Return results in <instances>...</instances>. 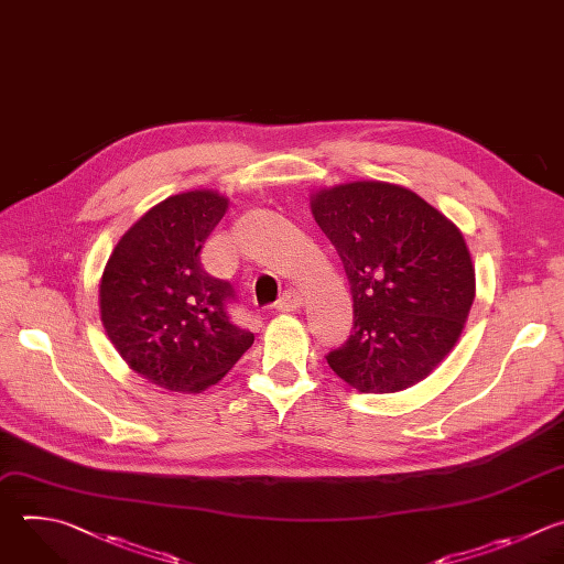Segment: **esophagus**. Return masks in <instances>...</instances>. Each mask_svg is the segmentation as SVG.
<instances>
[{"label": "esophagus", "instance_id": "esophagus-1", "mask_svg": "<svg viewBox=\"0 0 564 564\" xmlns=\"http://www.w3.org/2000/svg\"><path fill=\"white\" fill-rule=\"evenodd\" d=\"M302 306V295L297 291H286L282 293L280 302H278V311L282 313H291V311H297Z\"/></svg>", "mask_w": 564, "mask_h": 564}]
</instances>
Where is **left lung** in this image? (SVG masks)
Instances as JSON below:
<instances>
[{"instance_id": "left-lung-1", "label": "left lung", "mask_w": 564, "mask_h": 564, "mask_svg": "<svg viewBox=\"0 0 564 564\" xmlns=\"http://www.w3.org/2000/svg\"><path fill=\"white\" fill-rule=\"evenodd\" d=\"M311 213L354 295V333L328 367L360 393L422 382L460 340L476 297L465 236L411 188L378 180L319 188Z\"/></svg>"}]
</instances>
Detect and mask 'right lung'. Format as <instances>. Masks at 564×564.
Returning <instances> with one entry per match:
<instances>
[{"label":"right lung","instance_id":"right-lung-1","mask_svg":"<svg viewBox=\"0 0 564 564\" xmlns=\"http://www.w3.org/2000/svg\"><path fill=\"white\" fill-rule=\"evenodd\" d=\"M227 208L229 197L210 188L171 195L133 224L104 267L99 315L108 340L160 389L202 393L256 340L229 315L231 284L199 262Z\"/></svg>","mask_w":564,"mask_h":564}]
</instances>
